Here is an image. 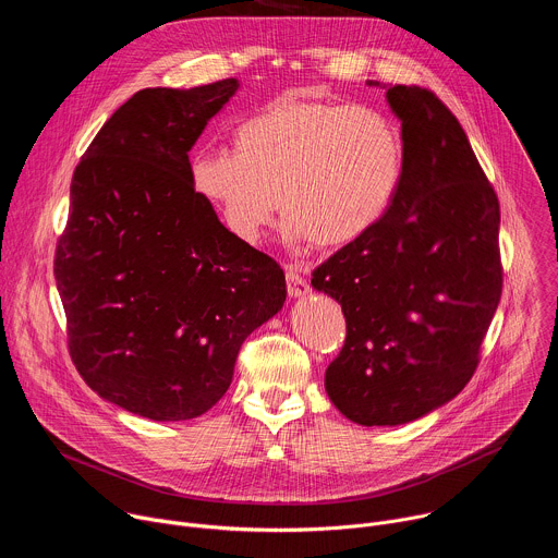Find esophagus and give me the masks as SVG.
Here are the masks:
<instances>
[{"instance_id":"obj_1","label":"esophagus","mask_w":558,"mask_h":558,"mask_svg":"<svg viewBox=\"0 0 558 558\" xmlns=\"http://www.w3.org/2000/svg\"><path fill=\"white\" fill-rule=\"evenodd\" d=\"M287 291H289L291 298H304L308 293L306 278L298 269H293V267L287 269Z\"/></svg>"}]
</instances>
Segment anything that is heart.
<instances>
[{
    "mask_svg": "<svg viewBox=\"0 0 558 558\" xmlns=\"http://www.w3.org/2000/svg\"><path fill=\"white\" fill-rule=\"evenodd\" d=\"M231 143L233 154L198 151L190 181L245 243L271 222L278 196L289 243L349 245L384 218L404 177L402 130L371 106L282 97Z\"/></svg>",
    "mask_w": 558,
    "mask_h": 558,
    "instance_id": "b5f03b06",
    "label": "heart"
}]
</instances>
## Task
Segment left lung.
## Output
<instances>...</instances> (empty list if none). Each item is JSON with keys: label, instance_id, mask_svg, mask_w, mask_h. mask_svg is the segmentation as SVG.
Listing matches in <instances>:
<instances>
[{"label": "left lung", "instance_id": "8db88e82", "mask_svg": "<svg viewBox=\"0 0 558 558\" xmlns=\"http://www.w3.org/2000/svg\"><path fill=\"white\" fill-rule=\"evenodd\" d=\"M386 99L402 121L400 190L311 278L347 317L325 388L360 426L407 424L459 395L504 287L499 198L457 117L420 86H388Z\"/></svg>", "mask_w": 558, "mask_h": 558}]
</instances>
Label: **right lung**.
<instances>
[{
	"label": "right lung",
	"instance_id": "right-lung-1",
	"mask_svg": "<svg viewBox=\"0 0 558 558\" xmlns=\"http://www.w3.org/2000/svg\"><path fill=\"white\" fill-rule=\"evenodd\" d=\"M145 88L99 130L54 252L70 357L104 400L154 422L207 413L284 271L235 238L190 181V149L238 90Z\"/></svg>",
	"mask_w": 558,
	"mask_h": 558
}]
</instances>
